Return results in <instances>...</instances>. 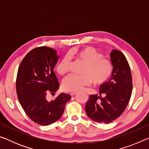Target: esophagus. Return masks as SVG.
Masks as SVG:
<instances>
[{"mask_svg": "<svg viewBox=\"0 0 149 149\" xmlns=\"http://www.w3.org/2000/svg\"><path fill=\"white\" fill-rule=\"evenodd\" d=\"M76 94H77V92H72V93H70V95H71L72 97H73V96H74L75 95H76Z\"/></svg>", "mask_w": 149, "mask_h": 149, "instance_id": "esophagus-1", "label": "esophagus"}]
</instances>
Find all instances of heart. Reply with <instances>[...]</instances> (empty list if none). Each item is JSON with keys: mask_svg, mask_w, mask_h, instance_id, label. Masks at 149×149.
I'll use <instances>...</instances> for the list:
<instances>
[{"mask_svg": "<svg viewBox=\"0 0 149 149\" xmlns=\"http://www.w3.org/2000/svg\"><path fill=\"white\" fill-rule=\"evenodd\" d=\"M70 60H75L84 64L81 75H72L63 82V88L68 92L78 91L93 81L96 85H101L109 79L112 72V62L93 47L72 49L63 57L56 66V72L64 76L68 73Z\"/></svg>", "mask_w": 149, "mask_h": 149, "instance_id": "1", "label": "heart"}]
</instances>
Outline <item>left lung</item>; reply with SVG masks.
Masks as SVG:
<instances>
[{"label":"left lung","instance_id":"1","mask_svg":"<svg viewBox=\"0 0 149 149\" xmlns=\"http://www.w3.org/2000/svg\"><path fill=\"white\" fill-rule=\"evenodd\" d=\"M110 59L113 70L109 81L100 85L99 95H90L85 106L89 118L99 123H109L119 118L127 107L132 93V73L124 54L112 50ZM102 94L105 95L104 98Z\"/></svg>","mask_w":149,"mask_h":149}]
</instances>
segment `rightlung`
Returning <instances> with one entry per match:
<instances>
[{
	"label": "right lung",
	"instance_id": "obj_1",
	"mask_svg": "<svg viewBox=\"0 0 149 149\" xmlns=\"http://www.w3.org/2000/svg\"><path fill=\"white\" fill-rule=\"evenodd\" d=\"M56 51L47 47L31 50L20 64L16 78V92L25 112L35 123L49 125L61 118L69 94L60 93L48 101L47 93L54 94L59 83L53 70L59 58Z\"/></svg>",
	"mask_w": 149,
	"mask_h": 149
}]
</instances>
